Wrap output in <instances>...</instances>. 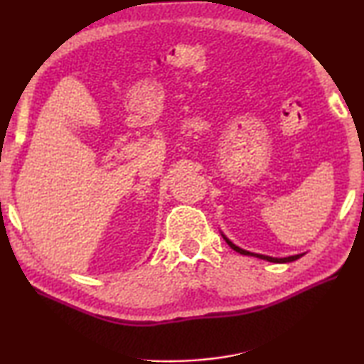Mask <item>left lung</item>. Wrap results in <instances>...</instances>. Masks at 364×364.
Masks as SVG:
<instances>
[{
	"label": "left lung",
	"instance_id": "1",
	"mask_svg": "<svg viewBox=\"0 0 364 364\" xmlns=\"http://www.w3.org/2000/svg\"><path fill=\"white\" fill-rule=\"evenodd\" d=\"M221 236H223L225 241L228 242V245H230L231 249H234L236 252H239V254L242 255H250V257H257V258H263V260H268V262H273V263H287V262H294L297 260V258H300L304 254H297V255H292V257H284V258H274V257H268V255H260V254H254V252H249V250H244L241 247H237V245H234L230 239H228L223 232H221Z\"/></svg>",
	"mask_w": 364,
	"mask_h": 364
}]
</instances>
